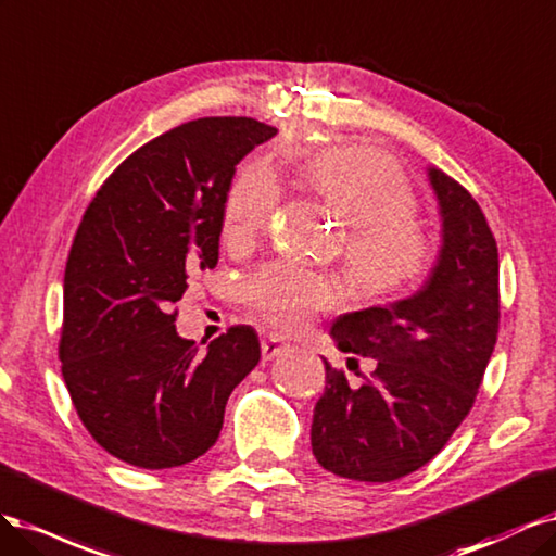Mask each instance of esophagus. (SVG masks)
I'll use <instances>...</instances> for the list:
<instances>
[{
	"instance_id": "34e87169",
	"label": "esophagus",
	"mask_w": 556,
	"mask_h": 556,
	"mask_svg": "<svg viewBox=\"0 0 556 556\" xmlns=\"http://www.w3.org/2000/svg\"><path fill=\"white\" fill-rule=\"evenodd\" d=\"M286 351H289V344H283L281 339H279V337H275V334L265 337L263 342H261V353H263V361H275V357L283 355Z\"/></svg>"
}]
</instances>
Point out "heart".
I'll return each instance as SVG.
<instances>
[{
	"instance_id": "heart-1",
	"label": "heart",
	"mask_w": 556,
	"mask_h": 556,
	"mask_svg": "<svg viewBox=\"0 0 556 556\" xmlns=\"http://www.w3.org/2000/svg\"><path fill=\"white\" fill-rule=\"evenodd\" d=\"M302 177L351 222L346 265L365 293L406 291L432 270L437 244L414 219L416 191L395 159L374 148H334L304 161ZM277 203L273 173L244 170L224 203L226 236L236 242L254 238L270 224ZM244 295L267 324L302 332L316 314L344 300V289L330 275L275 263L247 281Z\"/></svg>"
}]
</instances>
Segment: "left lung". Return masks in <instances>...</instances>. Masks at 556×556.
Instances as JSON below:
<instances>
[{
	"label": "left lung",
	"mask_w": 556,
	"mask_h": 556,
	"mask_svg": "<svg viewBox=\"0 0 556 556\" xmlns=\"http://www.w3.org/2000/svg\"><path fill=\"white\" fill-rule=\"evenodd\" d=\"M441 249L410 298L339 316V351L374 357L361 386L326 365L314 406L312 451L334 476L390 482L441 453L469 416L498 332V252L473 195L439 168H427Z\"/></svg>",
	"instance_id": "8db88e82"
}]
</instances>
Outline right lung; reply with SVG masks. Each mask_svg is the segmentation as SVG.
<instances>
[{
    "mask_svg": "<svg viewBox=\"0 0 556 556\" xmlns=\"http://www.w3.org/2000/svg\"><path fill=\"white\" fill-rule=\"evenodd\" d=\"M275 134L252 117L187 122L124 159L83 214L64 270L62 376L87 432L134 467L207 453L261 361L252 326L199 351L173 304L217 265L236 166Z\"/></svg>",
    "mask_w": 556,
    "mask_h": 556,
    "instance_id": "obj_1",
    "label": "right lung"
}]
</instances>
